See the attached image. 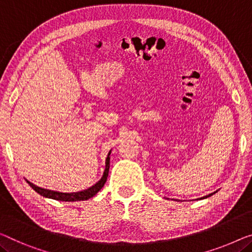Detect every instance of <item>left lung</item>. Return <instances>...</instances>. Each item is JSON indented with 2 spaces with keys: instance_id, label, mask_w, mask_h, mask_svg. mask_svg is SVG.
<instances>
[{
  "instance_id": "1",
  "label": "left lung",
  "mask_w": 252,
  "mask_h": 252,
  "mask_svg": "<svg viewBox=\"0 0 252 252\" xmlns=\"http://www.w3.org/2000/svg\"><path fill=\"white\" fill-rule=\"evenodd\" d=\"M217 191H215V192H213V193H210V194H208V196H205V197H202V198H200V199H205V198H208V197H210V196H213L214 193H216Z\"/></svg>"
}]
</instances>
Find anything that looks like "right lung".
<instances>
[{
    "instance_id": "obj_1",
    "label": "right lung",
    "mask_w": 252,
    "mask_h": 252,
    "mask_svg": "<svg viewBox=\"0 0 252 252\" xmlns=\"http://www.w3.org/2000/svg\"><path fill=\"white\" fill-rule=\"evenodd\" d=\"M110 155H111V150L108 153V155L106 157V160H105V170L102 179L99 180L98 182L95 183L93 187L88 188V189L82 190V191H78V192H59V191H53V190H48V189H44V188L37 187L33 185V183L27 181L28 185L32 188L33 190L36 191L37 193H39L40 196H43L45 198H51L54 199V200H59V201H80V200H88L89 198H92L95 196V194L98 192V191L102 189L104 187L105 182L107 180V175H108V170H110Z\"/></svg>"
}]
</instances>
